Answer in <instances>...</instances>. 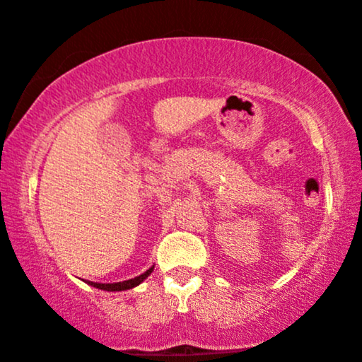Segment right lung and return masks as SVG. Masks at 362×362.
I'll list each match as a JSON object with an SVG mask.
<instances>
[{
	"instance_id": "obj_1",
	"label": "right lung",
	"mask_w": 362,
	"mask_h": 362,
	"mask_svg": "<svg viewBox=\"0 0 362 362\" xmlns=\"http://www.w3.org/2000/svg\"><path fill=\"white\" fill-rule=\"evenodd\" d=\"M153 272V267L150 269H146L143 275L139 276H134L132 280H126V281H119V283H94V281H89V285L95 286V288H101V290H107V291H121V290H129V288H134V286L139 285L145 278H148V275Z\"/></svg>"
}]
</instances>
